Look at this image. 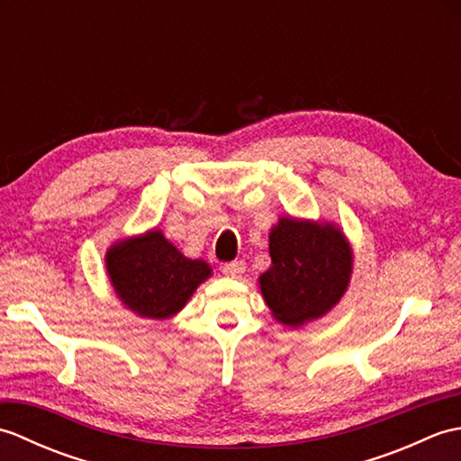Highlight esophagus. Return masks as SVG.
Returning <instances> with one entry per match:
<instances>
[{
	"label": "esophagus",
	"instance_id": "obj_1",
	"mask_svg": "<svg viewBox=\"0 0 461 461\" xmlns=\"http://www.w3.org/2000/svg\"><path fill=\"white\" fill-rule=\"evenodd\" d=\"M221 271L225 273L228 277H240L243 271H246V263L243 261H231V263H225V266H221Z\"/></svg>",
	"mask_w": 461,
	"mask_h": 461
}]
</instances>
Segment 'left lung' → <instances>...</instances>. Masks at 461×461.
<instances>
[{"label": "left lung", "instance_id": "obj_1", "mask_svg": "<svg viewBox=\"0 0 461 461\" xmlns=\"http://www.w3.org/2000/svg\"><path fill=\"white\" fill-rule=\"evenodd\" d=\"M271 267L261 295L281 325L301 327L337 305L352 273V248L335 223L279 218L269 233Z\"/></svg>", "mask_w": 461, "mask_h": 461}]
</instances>
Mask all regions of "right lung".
Wrapping results in <instances>:
<instances>
[{"label":"right lung","mask_w":461,"mask_h":461,"mask_svg":"<svg viewBox=\"0 0 461 461\" xmlns=\"http://www.w3.org/2000/svg\"><path fill=\"white\" fill-rule=\"evenodd\" d=\"M106 273L124 307L144 319H170L212 276L203 259H190L160 230L113 243Z\"/></svg>","instance_id":"add662e5"}]
</instances>
